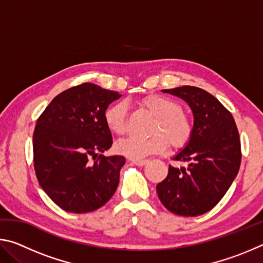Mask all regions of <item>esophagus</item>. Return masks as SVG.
I'll list each match as a JSON object with an SVG mask.
<instances>
[{"label":"esophagus","instance_id":"34e87169","mask_svg":"<svg viewBox=\"0 0 263 263\" xmlns=\"http://www.w3.org/2000/svg\"><path fill=\"white\" fill-rule=\"evenodd\" d=\"M132 162L137 164V166H145L146 163L148 162V160H145V159H139V160H132Z\"/></svg>","mask_w":263,"mask_h":263}]
</instances>
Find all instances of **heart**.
I'll return each instance as SVG.
<instances>
[{
	"mask_svg": "<svg viewBox=\"0 0 263 263\" xmlns=\"http://www.w3.org/2000/svg\"><path fill=\"white\" fill-rule=\"evenodd\" d=\"M141 105L155 116L151 127L152 136L146 139L128 138L116 144V152L133 160H139L149 154L161 153L172 146L182 148L193 138L194 127L188 116L183 112L182 105L171 97L162 95H148L141 100ZM104 122L108 130L116 136H122L126 131L127 105L124 102L111 104L104 112Z\"/></svg>",
	"mask_w": 263,
	"mask_h": 263,
	"instance_id": "b5f03b06",
	"label": "heart"
}]
</instances>
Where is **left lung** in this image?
Returning a JSON list of instances; mask_svg holds the SVG:
<instances>
[{
    "label": "left lung",
    "mask_w": 263,
    "mask_h": 263,
    "mask_svg": "<svg viewBox=\"0 0 263 263\" xmlns=\"http://www.w3.org/2000/svg\"><path fill=\"white\" fill-rule=\"evenodd\" d=\"M189 104L194 133L189 144L175 155L188 161L181 169L169 164L166 179L157 185L160 201L179 216L195 217L215 208L237 176L241 162L239 132L233 116L210 92L182 86L163 89Z\"/></svg>",
    "instance_id": "obj_1"
}]
</instances>
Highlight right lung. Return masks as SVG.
<instances>
[{"label": "right lung", "mask_w": 263, "mask_h": 263, "mask_svg": "<svg viewBox=\"0 0 263 263\" xmlns=\"http://www.w3.org/2000/svg\"><path fill=\"white\" fill-rule=\"evenodd\" d=\"M121 96L97 84L82 83L55 96L37 119L35 175L43 190L62 210L95 211L117 189L125 158L103 155L112 145L104 112Z\"/></svg>", "instance_id": "right-lung-1"}]
</instances>
